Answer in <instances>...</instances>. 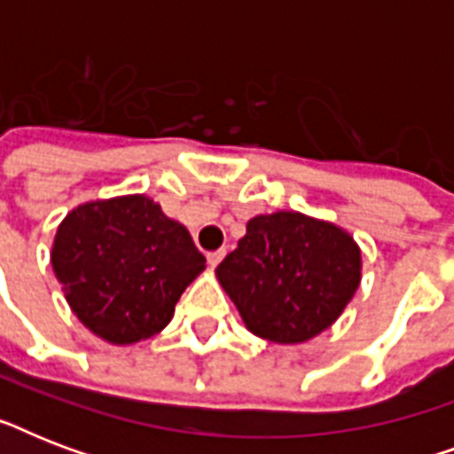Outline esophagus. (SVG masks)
Listing matches in <instances>:
<instances>
[{
    "label": "esophagus",
    "instance_id": "esophagus-1",
    "mask_svg": "<svg viewBox=\"0 0 454 454\" xmlns=\"http://www.w3.org/2000/svg\"><path fill=\"white\" fill-rule=\"evenodd\" d=\"M223 256H226V249H214V252H209V254H207V262H209V266L214 269V266H219Z\"/></svg>",
    "mask_w": 454,
    "mask_h": 454
}]
</instances>
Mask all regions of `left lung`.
I'll list each match as a JSON object with an SVG mask.
<instances>
[{
	"mask_svg": "<svg viewBox=\"0 0 454 454\" xmlns=\"http://www.w3.org/2000/svg\"><path fill=\"white\" fill-rule=\"evenodd\" d=\"M360 247L344 228L301 212L259 214L216 266L252 334L301 344L330 327L360 285Z\"/></svg>",
	"mask_w": 454,
	"mask_h": 454,
	"instance_id": "left-lung-1",
	"label": "left lung"
}]
</instances>
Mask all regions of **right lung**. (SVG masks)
Wrapping results in <instances>:
<instances>
[{
    "label": "right lung",
    "mask_w": 454,
    "mask_h": 454,
    "mask_svg": "<svg viewBox=\"0 0 454 454\" xmlns=\"http://www.w3.org/2000/svg\"><path fill=\"white\" fill-rule=\"evenodd\" d=\"M53 276L84 327L127 346L162 332L205 256L145 195L84 202L60 221Z\"/></svg>",
    "instance_id": "obj_1"
}]
</instances>
